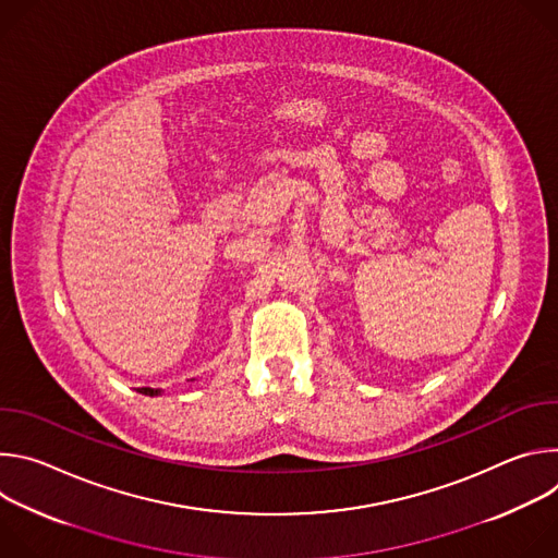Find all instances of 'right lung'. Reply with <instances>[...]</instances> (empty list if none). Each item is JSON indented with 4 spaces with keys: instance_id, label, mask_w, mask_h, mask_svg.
<instances>
[{
    "instance_id": "add662e5",
    "label": "right lung",
    "mask_w": 558,
    "mask_h": 558,
    "mask_svg": "<svg viewBox=\"0 0 558 558\" xmlns=\"http://www.w3.org/2000/svg\"><path fill=\"white\" fill-rule=\"evenodd\" d=\"M138 392H143V395H149V397H154V395H158V390L156 388H138Z\"/></svg>"
}]
</instances>
